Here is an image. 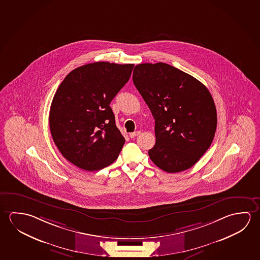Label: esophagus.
Listing matches in <instances>:
<instances>
[{"label":"esophagus","instance_id":"esophagus-1","mask_svg":"<svg viewBox=\"0 0 260 260\" xmlns=\"http://www.w3.org/2000/svg\"><path fill=\"white\" fill-rule=\"evenodd\" d=\"M140 133H141V132H132V133H129V137H131V138H135V137L138 136Z\"/></svg>","mask_w":260,"mask_h":260}]
</instances>
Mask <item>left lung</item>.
<instances>
[{
  "mask_svg": "<svg viewBox=\"0 0 260 260\" xmlns=\"http://www.w3.org/2000/svg\"><path fill=\"white\" fill-rule=\"evenodd\" d=\"M133 83L155 119L156 143L149 156L169 173L186 171L212 143L217 111L207 87L163 62L136 65Z\"/></svg>",
  "mask_w": 260,
  "mask_h": 260,
  "instance_id": "obj_1",
  "label": "left lung"
}]
</instances>
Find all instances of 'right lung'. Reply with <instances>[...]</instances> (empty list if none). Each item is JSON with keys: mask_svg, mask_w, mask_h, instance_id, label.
Returning <instances> with one entry per match:
<instances>
[{"mask_svg": "<svg viewBox=\"0 0 260 260\" xmlns=\"http://www.w3.org/2000/svg\"><path fill=\"white\" fill-rule=\"evenodd\" d=\"M134 64L98 61L65 77L51 103L52 140L66 159L88 171L111 165L125 139L110 103L127 82Z\"/></svg>", "mask_w": 260, "mask_h": 260, "instance_id": "add662e5", "label": "right lung"}]
</instances>
